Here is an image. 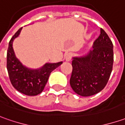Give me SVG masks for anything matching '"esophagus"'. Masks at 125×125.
I'll list each match as a JSON object with an SVG mask.
<instances>
[{
    "label": "esophagus",
    "mask_w": 125,
    "mask_h": 125,
    "mask_svg": "<svg viewBox=\"0 0 125 125\" xmlns=\"http://www.w3.org/2000/svg\"><path fill=\"white\" fill-rule=\"evenodd\" d=\"M64 58H65V60L66 62H69L72 58V54L71 53H66L64 56Z\"/></svg>",
    "instance_id": "1"
}]
</instances>
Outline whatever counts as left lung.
I'll use <instances>...</instances> for the list:
<instances>
[{
    "label": "left lung",
    "instance_id": "left-lung-1",
    "mask_svg": "<svg viewBox=\"0 0 125 125\" xmlns=\"http://www.w3.org/2000/svg\"><path fill=\"white\" fill-rule=\"evenodd\" d=\"M113 47L108 34L101 28L93 50L84 56L73 58L70 84L77 94L88 97L105 87L113 68Z\"/></svg>",
    "mask_w": 125,
    "mask_h": 125
}]
</instances>
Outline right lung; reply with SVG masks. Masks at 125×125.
<instances>
[{
	"label": "right lung",
	"mask_w": 125,
	"mask_h": 125,
	"mask_svg": "<svg viewBox=\"0 0 125 125\" xmlns=\"http://www.w3.org/2000/svg\"><path fill=\"white\" fill-rule=\"evenodd\" d=\"M21 30L22 28L14 34L9 43L7 52V69L14 88L26 95L34 96L43 91L51 72L63 62L46 63L38 69H30L23 66L16 57L12 47L13 41L19 37Z\"/></svg>",
	"instance_id": "right-lung-1"
}]
</instances>
